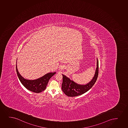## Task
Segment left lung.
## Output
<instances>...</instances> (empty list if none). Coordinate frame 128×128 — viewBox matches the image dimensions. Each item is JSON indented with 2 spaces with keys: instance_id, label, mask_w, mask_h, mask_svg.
I'll list each match as a JSON object with an SVG mask.
<instances>
[{
  "instance_id": "1",
  "label": "left lung",
  "mask_w": 128,
  "mask_h": 128,
  "mask_svg": "<svg viewBox=\"0 0 128 128\" xmlns=\"http://www.w3.org/2000/svg\"><path fill=\"white\" fill-rule=\"evenodd\" d=\"M96 68L94 76L92 79L86 84H78L70 79L64 75H63V82L62 84V90L68 96H76L84 94L89 90L94 85L97 79L99 72V62L96 58Z\"/></svg>"
}]
</instances>
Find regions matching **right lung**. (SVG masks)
Returning a JSON list of instances; mask_svg holds the SVG:
<instances>
[{
  "mask_svg": "<svg viewBox=\"0 0 128 128\" xmlns=\"http://www.w3.org/2000/svg\"><path fill=\"white\" fill-rule=\"evenodd\" d=\"M16 70L18 78L22 84L28 90L36 93H39L44 91L46 88L49 80L56 74L55 72L47 73L38 79L30 80L25 79L22 76L18 71L17 64Z\"/></svg>",
  "mask_w": 128,
  "mask_h": 128,
  "instance_id": "right-lung-1",
  "label": "right lung"
}]
</instances>
